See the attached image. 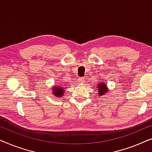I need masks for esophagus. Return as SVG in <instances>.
Wrapping results in <instances>:
<instances>
[{
    "label": "esophagus",
    "mask_w": 152,
    "mask_h": 152,
    "mask_svg": "<svg viewBox=\"0 0 152 152\" xmlns=\"http://www.w3.org/2000/svg\"><path fill=\"white\" fill-rule=\"evenodd\" d=\"M78 83H85V78L80 77V78L78 79Z\"/></svg>",
    "instance_id": "obj_1"
}]
</instances>
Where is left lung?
<instances>
[{
  "label": "left lung",
  "instance_id": "1",
  "mask_svg": "<svg viewBox=\"0 0 152 152\" xmlns=\"http://www.w3.org/2000/svg\"><path fill=\"white\" fill-rule=\"evenodd\" d=\"M98 95L101 96V95H103L104 94L106 93V85L105 84H104V83H100V84L98 85Z\"/></svg>",
  "mask_w": 152,
  "mask_h": 152
}]
</instances>
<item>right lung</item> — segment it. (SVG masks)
<instances>
[{
	"label": "right lung",
	"mask_w": 152,
	"mask_h": 152,
	"mask_svg": "<svg viewBox=\"0 0 152 152\" xmlns=\"http://www.w3.org/2000/svg\"><path fill=\"white\" fill-rule=\"evenodd\" d=\"M53 94H54V95H55V96H57V97H60V96H62L64 94V91L63 88H62L61 87H59V86H56L55 87V88H53Z\"/></svg>",
	"instance_id": "right-lung-1"
}]
</instances>
